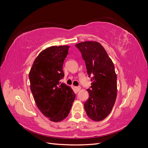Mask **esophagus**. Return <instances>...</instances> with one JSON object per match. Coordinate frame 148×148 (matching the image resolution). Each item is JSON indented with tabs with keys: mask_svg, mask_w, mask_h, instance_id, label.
<instances>
[{
	"mask_svg": "<svg viewBox=\"0 0 148 148\" xmlns=\"http://www.w3.org/2000/svg\"><path fill=\"white\" fill-rule=\"evenodd\" d=\"M75 89H76V91H79V89H81V87H80V86H75Z\"/></svg>",
	"mask_w": 148,
	"mask_h": 148,
	"instance_id": "1",
	"label": "esophagus"
}]
</instances>
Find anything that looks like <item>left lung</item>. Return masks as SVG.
I'll list each match as a JSON object with an SVG mask.
<instances>
[{
	"label": "left lung",
	"mask_w": 148,
	"mask_h": 148,
	"mask_svg": "<svg viewBox=\"0 0 148 148\" xmlns=\"http://www.w3.org/2000/svg\"><path fill=\"white\" fill-rule=\"evenodd\" d=\"M85 62L91 89L84 107L88 117L95 121L104 120L112 109L117 97V75L112 61L101 44L95 41L76 44Z\"/></svg>",
	"instance_id": "1"
}]
</instances>
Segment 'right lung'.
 Instances as JSON below:
<instances>
[{
  "label": "right lung",
  "mask_w": 148,
  "mask_h": 148,
  "mask_svg": "<svg viewBox=\"0 0 148 148\" xmlns=\"http://www.w3.org/2000/svg\"><path fill=\"white\" fill-rule=\"evenodd\" d=\"M69 46H52L35 59L29 74L31 92L38 109L52 122H60L69 114L75 94L59 83L64 77L63 64Z\"/></svg>",
  "instance_id": "obj_1"
}]
</instances>
